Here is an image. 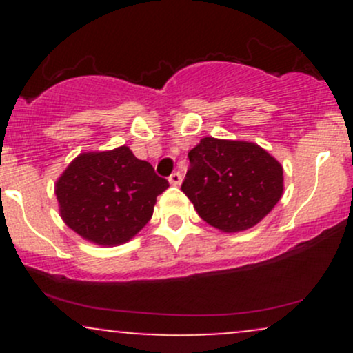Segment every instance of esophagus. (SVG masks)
I'll return each mask as SVG.
<instances>
[{"instance_id": "1", "label": "esophagus", "mask_w": 353, "mask_h": 353, "mask_svg": "<svg viewBox=\"0 0 353 353\" xmlns=\"http://www.w3.org/2000/svg\"><path fill=\"white\" fill-rule=\"evenodd\" d=\"M169 182H171L172 185H179L182 182V176L181 172H172L171 176H169Z\"/></svg>"}]
</instances>
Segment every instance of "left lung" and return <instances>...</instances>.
I'll return each instance as SVG.
<instances>
[{"label": "left lung", "mask_w": 353, "mask_h": 353, "mask_svg": "<svg viewBox=\"0 0 353 353\" xmlns=\"http://www.w3.org/2000/svg\"><path fill=\"white\" fill-rule=\"evenodd\" d=\"M188 156L182 192L202 221L221 232L254 228L281 201L282 164L259 144L209 136Z\"/></svg>", "instance_id": "left-lung-1"}]
</instances>
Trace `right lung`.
Returning <instances> with one entry per match:
<instances>
[{
	"label": "right lung",
	"mask_w": 353,
	"mask_h": 353,
	"mask_svg": "<svg viewBox=\"0 0 353 353\" xmlns=\"http://www.w3.org/2000/svg\"><path fill=\"white\" fill-rule=\"evenodd\" d=\"M169 182L128 145L88 151L68 164L54 184L59 216L68 228L96 245L125 244L152 217Z\"/></svg>",
	"instance_id": "right-lung-1"
}]
</instances>
